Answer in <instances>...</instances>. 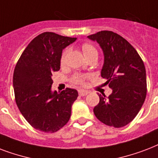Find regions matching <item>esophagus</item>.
<instances>
[{
	"label": "esophagus",
	"mask_w": 158,
	"mask_h": 158,
	"mask_svg": "<svg viewBox=\"0 0 158 158\" xmlns=\"http://www.w3.org/2000/svg\"><path fill=\"white\" fill-rule=\"evenodd\" d=\"M79 96H85V95H87L88 94V91H86V90H79Z\"/></svg>",
	"instance_id": "34e87169"
}]
</instances>
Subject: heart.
I'll return each mask as SVG.
<instances>
[{"mask_svg":"<svg viewBox=\"0 0 158 158\" xmlns=\"http://www.w3.org/2000/svg\"><path fill=\"white\" fill-rule=\"evenodd\" d=\"M82 50H83V53L85 57L87 58V60L90 59V58L94 57V56H97L98 57V50L95 48L93 44H89V43H84L82 45ZM69 50H65L63 52L62 55H61V59H60V62L63 64L65 61L66 55H67V53H68ZM86 78V76L84 75H81V74H76L73 77L72 79V81L74 82V84H84V79Z\"/></svg>","mask_w":158,"mask_h":158,"instance_id":"b5f03b06","label":"heart"}]
</instances>
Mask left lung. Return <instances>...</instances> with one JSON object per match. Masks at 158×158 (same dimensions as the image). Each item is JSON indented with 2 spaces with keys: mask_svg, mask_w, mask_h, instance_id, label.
<instances>
[{
  "mask_svg": "<svg viewBox=\"0 0 158 158\" xmlns=\"http://www.w3.org/2000/svg\"><path fill=\"white\" fill-rule=\"evenodd\" d=\"M99 44L104 60L101 76L112 89L106 97L98 94L94 108L96 118L104 124L122 127L132 122L143 106L147 94L146 69L137 50L113 31H103L88 36Z\"/></svg>",
  "mask_w": 158,
  "mask_h": 158,
  "instance_id": "obj_1",
  "label": "left lung"
}]
</instances>
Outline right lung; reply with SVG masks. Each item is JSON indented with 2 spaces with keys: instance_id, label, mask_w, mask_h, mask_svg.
<instances>
[{
  "instance_id": "add662e5",
  "label": "right lung",
  "mask_w": 158,
  "mask_h": 158,
  "mask_svg": "<svg viewBox=\"0 0 158 158\" xmlns=\"http://www.w3.org/2000/svg\"><path fill=\"white\" fill-rule=\"evenodd\" d=\"M77 38L44 32L32 40L20 55L13 74L15 102L26 121L35 129L55 132L70 118L78 92L67 88L51 89L52 73L60 70L63 50Z\"/></svg>"
}]
</instances>
